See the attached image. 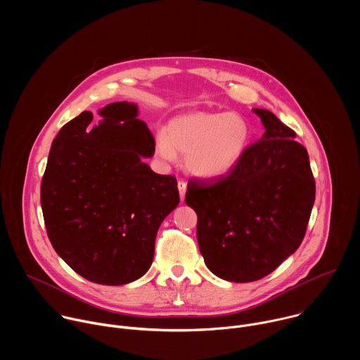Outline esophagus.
<instances>
[{
  "label": "esophagus",
  "instance_id": "esophagus-1",
  "mask_svg": "<svg viewBox=\"0 0 360 360\" xmlns=\"http://www.w3.org/2000/svg\"><path fill=\"white\" fill-rule=\"evenodd\" d=\"M178 189H179V196H181V200L185 199V193H186V182L184 181H179L178 182Z\"/></svg>",
  "mask_w": 360,
  "mask_h": 360
}]
</instances>
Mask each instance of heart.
<instances>
[{"instance_id":"b5f03b06","label":"heart","mask_w":360,"mask_h":360,"mask_svg":"<svg viewBox=\"0 0 360 360\" xmlns=\"http://www.w3.org/2000/svg\"><path fill=\"white\" fill-rule=\"evenodd\" d=\"M249 121L238 112H188L169 121L157 135V153L168 162L176 150L186 153V169L202 179L229 175L243 160L252 141Z\"/></svg>"}]
</instances>
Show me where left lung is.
I'll return each mask as SVG.
<instances>
[{"mask_svg": "<svg viewBox=\"0 0 360 360\" xmlns=\"http://www.w3.org/2000/svg\"><path fill=\"white\" fill-rule=\"evenodd\" d=\"M265 127L226 176L188 184L185 202L198 215L196 236L208 269L229 282L259 281L302 243L315 202L309 155L295 131L268 110Z\"/></svg>", "mask_w": 360, "mask_h": 360, "instance_id": "1", "label": "left lung"}]
</instances>
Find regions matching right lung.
Returning a JSON list of instances; mask_svg holds the SVG:
<instances>
[{
	"label": "right lung",
	"instance_id": "obj_1",
	"mask_svg": "<svg viewBox=\"0 0 360 360\" xmlns=\"http://www.w3.org/2000/svg\"><path fill=\"white\" fill-rule=\"evenodd\" d=\"M65 124L51 145L41 182L48 238L64 262L99 285H125L153 261L162 221L178 207L176 179L143 158L155 152L132 102H112Z\"/></svg>",
	"mask_w": 360,
	"mask_h": 360
}]
</instances>
